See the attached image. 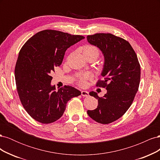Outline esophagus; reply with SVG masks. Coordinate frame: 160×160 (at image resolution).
<instances>
[{
	"mask_svg": "<svg viewBox=\"0 0 160 160\" xmlns=\"http://www.w3.org/2000/svg\"><path fill=\"white\" fill-rule=\"evenodd\" d=\"M81 95L83 97H88V96H89V92L87 91H82Z\"/></svg>",
	"mask_w": 160,
	"mask_h": 160,
	"instance_id": "34e87169",
	"label": "esophagus"
}]
</instances>
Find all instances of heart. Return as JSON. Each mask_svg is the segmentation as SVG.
<instances>
[{
    "instance_id": "1",
    "label": "heart",
    "mask_w": 160,
    "mask_h": 160,
    "mask_svg": "<svg viewBox=\"0 0 160 160\" xmlns=\"http://www.w3.org/2000/svg\"><path fill=\"white\" fill-rule=\"evenodd\" d=\"M83 54H93L96 59L99 55V51L98 48L93 45H86L83 49ZM90 75L88 73H79L77 75V81L81 86H85L87 81L89 79Z\"/></svg>"
}]
</instances>
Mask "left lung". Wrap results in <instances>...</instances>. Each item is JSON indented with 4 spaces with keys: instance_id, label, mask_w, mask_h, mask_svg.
Masks as SVG:
<instances>
[{
    "instance_id": "left-lung-1",
    "label": "left lung",
    "mask_w": 160,
    "mask_h": 160,
    "mask_svg": "<svg viewBox=\"0 0 160 160\" xmlns=\"http://www.w3.org/2000/svg\"><path fill=\"white\" fill-rule=\"evenodd\" d=\"M87 39L103 54V80H98L96 86L107 89L102 98L90 92V95L98 99V105L94 110H88V114L97 122L108 124L123 116L132 104L139 85L140 65L132 47L122 38L97 33L88 35Z\"/></svg>"
}]
</instances>
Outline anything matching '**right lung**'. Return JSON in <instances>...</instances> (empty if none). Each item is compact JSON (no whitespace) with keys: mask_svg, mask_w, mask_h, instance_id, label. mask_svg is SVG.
I'll use <instances>...</instances> for the list:
<instances>
[{"mask_svg":"<svg viewBox=\"0 0 160 160\" xmlns=\"http://www.w3.org/2000/svg\"><path fill=\"white\" fill-rule=\"evenodd\" d=\"M81 35L55 30L36 33L22 46L14 69L16 85L21 102L32 118L51 123L63 114L67 103L81 94L69 85L56 91L52 86L55 67H59L66 50L83 39Z\"/></svg>","mask_w":160,"mask_h":160,"instance_id":"add662e5","label":"right lung"}]
</instances>
